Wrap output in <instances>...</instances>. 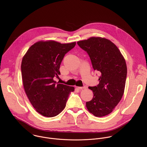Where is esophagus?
<instances>
[{
  "instance_id": "34e87169",
  "label": "esophagus",
  "mask_w": 147,
  "mask_h": 147,
  "mask_svg": "<svg viewBox=\"0 0 147 147\" xmlns=\"http://www.w3.org/2000/svg\"><path fill=\"white\" fill-rule=\"evenodd\" d=\"M86 88V86H77V88L78 89H85Z\"/></svg>"
}]
</instances>
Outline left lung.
<instances>
[{
  "mask_svg": "<svg viewBox=\"0 0 147 147\" xmlns=\"http://www.w3.org/2000/svg\"><path fill=\"white\" fill-rule=\"evenodd\" d=\"M77 43L88 54L93 69L101 74L98 85L89 87L93 97L86 102V107L95 117H104L113 111L123 95L127 71L125 59L117 46L105 38L92 37Z\"/></svg>",
  "mask_w": 147,
  "mask_h": 147,
  "instance_id": "obj_1",
  "label": "left lung"
}]
</instances>
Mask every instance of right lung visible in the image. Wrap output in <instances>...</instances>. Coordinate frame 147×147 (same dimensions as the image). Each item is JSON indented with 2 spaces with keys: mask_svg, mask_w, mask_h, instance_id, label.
I'll list each match as a JSON object with an SVG mask.
<instances>
[{
  "mask_svg": "<svg viewBox=\"0 0 147 147\" xmlns=\"http://www.w3.org/2000/svg\"><path fill=\"white\" fill-rule=\"evenodd\" d=\"M76 42L61 43L41 41L32 45L22 58L21 75L25 93L35 110L43 116L55 117L65 108L74 86L57 83L60 65Z\"/></svg>",
  "mask_w": 147,
  "mask_h": 147,
  "instance_id": "obj_1",
  "label": "right lung"
}]
</instances>
